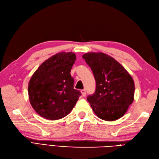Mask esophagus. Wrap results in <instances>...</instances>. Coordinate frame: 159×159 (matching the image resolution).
I'll use <instances>...</instances> for the list:
<instances>
[{"mask_svg":"<svg viewBox=\"0 0 159 159\" xmlns=\"http://www.w3.org/2000/svg\"><path fill=\"white\" fill-rule=\"evenodd\" d=\"M80 92H81V94L83 96H85V95H86L85 89H81L80 90Z\"/></svg>","mask_w":159,"mask_h":159,"instance_id":"obj_1","label":"esophagus"}]
</instances>
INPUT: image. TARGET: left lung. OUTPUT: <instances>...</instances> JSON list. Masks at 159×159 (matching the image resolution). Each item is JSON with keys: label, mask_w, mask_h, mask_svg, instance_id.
<instances>
[{"label": "left lung", "mask_w": 159, "mask_h": 159, "mask_svg": "<svg viewBox=\"0 0 159 159\" xmlns=\"http://www.w3.org/2000/svg\"><path fill=\"white\" fill-rule=\"evenodd\" d=\"M83 58L91 67L96 83L94 94L87 100L99 119L114 121L122 117L134 101L132 77L112 57L102 52H89Z\"/></svg>", "instance_id": "obj_1"}]
</instances>
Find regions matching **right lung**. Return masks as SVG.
<instances>
[{"label": "right lung", "mask_w": 159, "mask_h": 159, "mask_svg": "<svg viewBox=\"0 0 159 159\" xmlns=\"http://www.w3.org/2000/svg\"><path fill=\"white\" fill-rule=\"evenodd\" d=\"M76 57L73 52H60L43 62L28 85V94L34 110L48 120H58L72 110L81 95L74 89L70 71Z\"/></svg>", "instance_id": "1"}]
</instances>
